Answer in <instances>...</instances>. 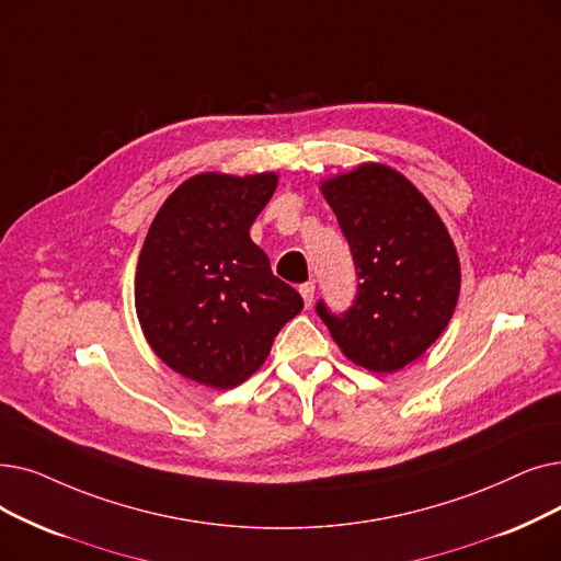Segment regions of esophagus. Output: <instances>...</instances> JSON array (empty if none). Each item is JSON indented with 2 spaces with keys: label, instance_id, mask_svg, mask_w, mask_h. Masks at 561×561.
<instances>
[{
  "label": "esophagus",
  "instance_id": "34e87169",
  "mask_svg": "<svg viewBox=\"0 0 561 561\" xmlns=\"http://www.w3.org/2000/svg\"><path fill=\"white\" fill-rule=\"evenodd\" d=\"M313 294H316V286H313V282H307V284H302L300 286V296H302V300H305V307L309 309L311 307V302H313Z\"/></svg>",
  "mask_w": 561,
  "mask_h": 561
}]
</instances>
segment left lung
Returning <instances> with one entry per match:
<instances>
[{"label": "left lung", "instance_id": "8db88e82", "mask_svg": "<svg viewBox=\"0 0 561 561\" xmlns=\"http://www.w3.org/2000/svg\"><path fill=\"white\" fill-rule=\"evenodd\" d=\"M355 271L353 307L316 311L357 367L394 374L426 353L451 321L460 294L454 240L424 194L397 169L362 162L321 181Z\"/></svg>", "mask_w": 561, "mask_h": 561}]
</instances>
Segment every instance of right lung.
Masks as SVG:
<instances>
[{"label":"right lung","instance_id":"1","mask_svg":"<svg viewBox=\"0 0 561 561\" xmlns=\"http://www.w3.org/2000/svg\"><path fill=\"white\" fill-rule=\"evenodd\" d=\"M277 181L275 172L197 174L169 194L146 233L135 275L141 332L169 369L199 385L245 382L305 307L250 238Z\"/></svg>","mask_w":561,"mask_h":561}]
</instances>
